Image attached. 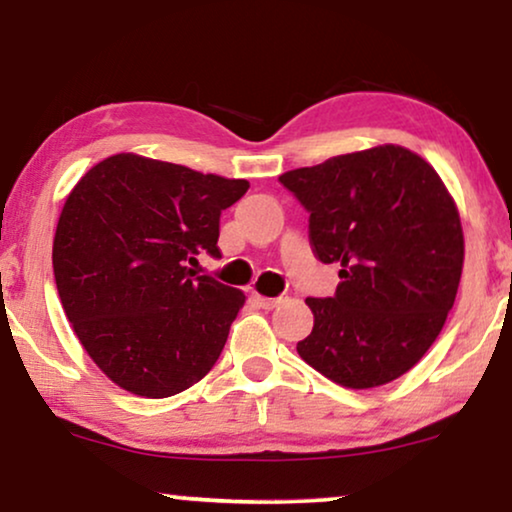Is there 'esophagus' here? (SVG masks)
Wrapping results in <instances>:
<instances>
[{
	"mask_svg": "<svg viewBox=\"0 0 512 512\" xmlns=\"http://www.w3.org/2000/svg\"><path fill=\"white\" fill-rule=\"evenodd\" d=\"M258 305L265 307V310H272V307H277L279 303H282V298H265V296H256Z\"/></svg>",
	"mask_w": 512,
	"mask_h": 512,
	"instance_id": "obj_1",
	"label": "esophagus"
}]
</instances>
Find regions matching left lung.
<instances>
[{"instance_id":"8db88e82","label":"left lung","mask_w":512,"mask_h":512,"mask_svg":"<svg viewBox=\"0 0 512 512\" xmlns=\"http://www.w3.org/2000/svg\"><path fill=\"white\" fill-rule=\"evenodd\" d=\"M310 214L321 263H340L331 298H307L305 363L349 389L387 384L415 366L457 298L464 233L438 172L403 146H375L284 172Z\"/></svg>"}]
</instances>
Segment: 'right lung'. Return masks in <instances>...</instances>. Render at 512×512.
Instances as JSON below:
<instances>
[{
    "mask_svg": "<svg viewBox=\"0 0 512 512\" xmlns=\"http://www.w3.org/2000/svg\"><path fill=\"white\" fill-rule=\"evenodd\" d=\"M247 188L118 153L69 193L53 240L55 284L76 338L118 387L167 398L212 370L244 293L190 265L221 258V212Z\"/></svg>",
    "mask_w": 512,
    "mask_h": 512,
    "instance_id": "obj_1",
    "label": "right lung"
}]
</instances>
